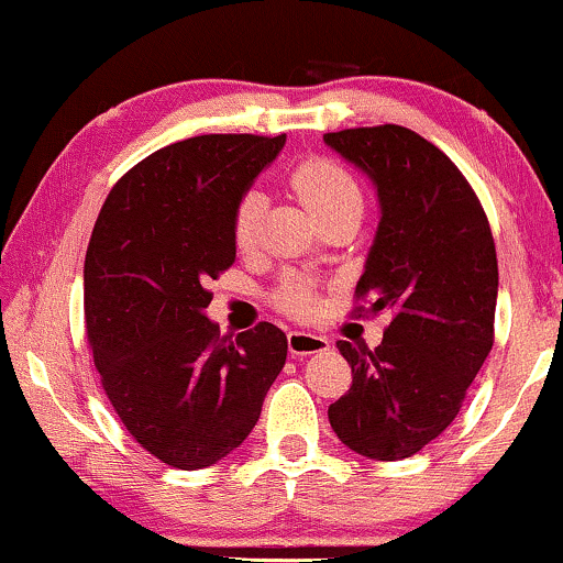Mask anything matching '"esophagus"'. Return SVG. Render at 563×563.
I'll return each instance as SVG.
<instances>
[{"label": "esophagus", "instance_id": "1", "mask_svg": "<svg viewBox=\"0 0 563 563\" xmlns=\"http://www.w3.org/2000/svg\"><path fill=\"white\" fill-rule=\"evenodd\" d=\"M331 349V341L325 335L312 331H290L288 333V352L294 357H307V354H320Z\"/></svg>", "mask_w": 563, "mask_h": 563}]
</instances>
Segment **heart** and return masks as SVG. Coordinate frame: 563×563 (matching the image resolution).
Returning <instances> with one entry per match:
<instances>
[{"label": "heart", "mask_w": 563, "mask_h": 563, "mask_svg": "<svg viewBox=\"0 0 563 563\" xmlns=\"http://www.w3.org/2000/svg\"><path fill=\"white\" fill-rule=\"evenodd\" d=\"M290 185H294L296 196L314 219L333 214L339 209H363V190H360L357 179L344 166L335 164L331 158H309L303 161L290 174ZM262 217V196L256 190H249L238 200L235 217H232V238H235L238 249H251L256 241V230H260ZM280 303L290 312L303 314L312 309V290L303 286L283 288Z\"/></svg>", "instance_id": "b5f03b06"}]
</instances>
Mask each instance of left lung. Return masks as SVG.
I'll return each mask as SVG.
<instances>
[{
  "mask_svg": "<svg viewBox=\"0 0 563 563\" xmlns=\"http://www.w3.org/2000/svg\"><path fill=\"white\" fill-rule=\"evenodd\" d=\"M322 140L376 187L378 230L357 296L391 318L373 352L339 341L352 386L328 418L349 450L402 461L455 421L493 349L495 241L466 177L421 134L384 124Z\"/></svg>",
  "mask_w": 563,
  "mask_h": 563,
  "instance_id": "8db88e82",
  "label": "left lung"
}]
</instances>
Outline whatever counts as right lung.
I'll list each match as a JSON object with an SVG mask.
<instances>
[{"label": "right lung", "instance_id": "1", "mask_svg": "<svg viewBox=\"0 0 563 563\" xmlns=\"http://www.w3.org/2000/svg\"><path fill=\"white\" fill-rule=\"evenodd\" d=\"M286 134H200L140 161L102 203L84 318L102 389L158 461L196 471L241 448L286 365L273 322L219 333L209 283L235 262L232 217Z\"/></svg>", "mask_w": 563, "mask_h": 563}]
</instances>
